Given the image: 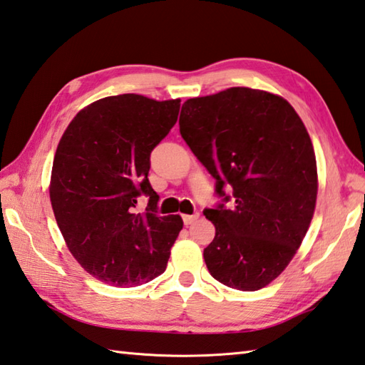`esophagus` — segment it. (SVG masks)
<instances>
[{"mask_svg": "<svg viewBox=\"0 0 365 365\" xmlns=\"http://www.w3.org/2000/svg\"><path fill=\"white\" fill-rule=\"evenodd\" d=\"M182 218H183V223L188 226L191 223H195V221L199 218V213L196 212V213H192V215H182Z\"/></svg>", "mask_w": 365, "mask_h": 365, "instance_id": "34e87169", "label": "esophagus"}]
</instances>
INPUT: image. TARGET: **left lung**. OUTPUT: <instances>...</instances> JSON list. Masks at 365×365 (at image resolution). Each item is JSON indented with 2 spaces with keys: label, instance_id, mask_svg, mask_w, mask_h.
Wrapping results in <instances>:
<instances>
[{
  "label": "left lung",
  "instance_id": "8db88e82",
  "mask_svg": "<svg viewBox=\"0 0 365 365\" xmlns=\"http://www.w3.org/2000/svg\"><path fill=\"white\" fill-rule=\"evenodd\" d=\"M178 125L223 197L204 210L215 225L207 269L234 289L267 287L296 255L315 212L317 158L301 117L282 96L232 87L185 101ZM225 186L233 188L230 207Z\"/></svg>",
  "mask_w": 365,
  "mask_h": 365
}]
</instances>
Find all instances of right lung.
I'll list each match as a JSON object with an SVG mask.
<instances>
[{"instance_id": "1", "label": "right lung", "mask_w": 365, "mask_h": 365, "mask_svg": "<svg viewBox=\"0 0 365 365\" xmlns=\"http://www.w3.org/2000/svg\"><path fill=\"white\" fill-rule=\"evenodd\" d=\"M180 99L107 96L71 121L56 148L50 202L77 262L110 287H138L161 275L183 221L158 215L148 182L150 153L175 125ZM149 197L145 212L137 197Z\"/></svg>"}]
</instances>
